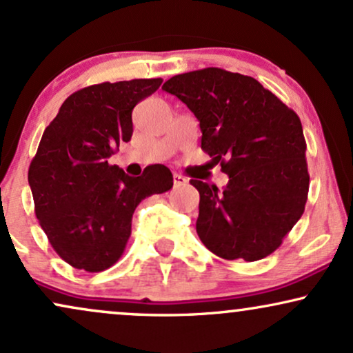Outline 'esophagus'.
Instances as JSON below:
<instances>
[{"label": "esophagus", "instance_id": "obj_1", "mask_svg": "<svg viewBox=\"0 0 353 353\" xmlns=\"http://www.w3.org/2000/svg\"><path fill=\"white\" fill-rule=\"evenodd\" d=\"M186 178L181 175V173H173V183H175V186H183L186 185Z\"/></svg>", "mask_w": 353, "mask_h": 353}]
</instances>
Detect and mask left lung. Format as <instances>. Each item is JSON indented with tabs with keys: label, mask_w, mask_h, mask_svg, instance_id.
<instances>
[{
	"label": "left lung",
	"mask_w": 353,
	"mask_h": 353,
	"mask_svg": "<svg viewBox=\"0 0 353 353\" xmlns=\"http://www.w3.org/2000/svg\"><path fill=\"white\" fill-rule=\"evenodd\" d=\"M162 90L198 117L201 149L229 175L223 191L190 181L199 191L201 242L225 260L273 254L303 216L310 191L296 112L255 78L216 67L172 77Z\"/></svg>",
	"instance_id": "8db88e82"
}]
</instances>
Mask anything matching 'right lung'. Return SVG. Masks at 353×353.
Segmentation results:
<instances>
[{
  "mask_svg": "<svg viewBox=\"0 0 353 353\" xmlns=\"http://www.w3.org/2000/svg\"><path fill=\"white\" fill-rule=\"evenodd\" d=\"M162 78L104 81L70 94L43 130L29 165L34 211L50 245L73 268L114 265L142 199L168 191L172 172L152 165L132 178L108 159L132 137V110Z\"/></svg>",
  "mask_w": 353,
  "mask_h": 353,
  "instance_id": "obj_1",
  "label": "right lung"
}]
</instances>
